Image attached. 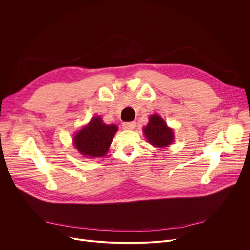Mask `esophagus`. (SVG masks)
<instances>
[{
  "mask_svg": "<svg viewBox=\"0 0 250 250\" xmlns=\"http://www.w3.org/2000/svg\"><path fill=\"white\" fill-rule=\"evenodd\" d=\"M134 127H135V123L134 122L123 123V128L124 129H133Z\"/></svg>",
  "mask_w": 250,
  "mask_h": 250,
  "instance_id": "34e87169",
  "label": "esophagus"
}]
</instances>
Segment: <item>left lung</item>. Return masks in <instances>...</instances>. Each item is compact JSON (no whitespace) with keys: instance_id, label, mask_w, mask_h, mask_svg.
I'll return each instance as SVG.
<instances>
[{"instance_id":"left-lung-1","label":"left lung","mask_w":250,"mask_h":250,"mask_svg":"<svg viewBox=\"0 0 250 250\" xmlns=\"http://www.w3.org/2000/svg\"><path fill=\"white\" fill-rule=\"evenodd\" d=\"M144 132L147 141L155 147H167L174 140L173 129L157 114L149 117L148 125L144 127Z\"/></svg>"}]
</instances>
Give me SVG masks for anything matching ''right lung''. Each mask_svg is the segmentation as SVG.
Instances as JSON below:
<instances>
[{
	"label": "right lung",
	"instance_id": "add662e5",
	"mask_svg": "<svg viewBox=\"0 0 250 250\" xmlns=\"http://www.w3.org/2000/svg\"><path fill=\"white\" fill-rule=\"evenodd\" d=\"M117 130L116 125H105L101 117H94L87 125L73 136L74 146L83 156L88 158L104 156Z\"/></svg>",
	"mask_w": 250,
	"mask_h": 250
}]
</instances>
